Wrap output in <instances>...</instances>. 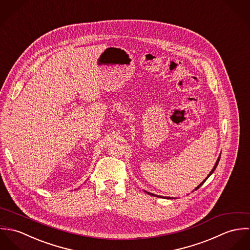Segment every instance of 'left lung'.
Segmentation results:
<instances>
[{"instance_id":"left-lung-1","label":"left lung","mask_w":250,"mask_h":250,"mask_svg":"<svg viewBox=\"0 0 250 250\" xmlns=\"http://www.w3.org/2000/svg\"><path fill=\"white\" fill-rule=\"evenodd\" d=\"M219 159H220V157H218V159H217V161H216V163H215V165H214V168H213V169H212V171H211V172H210V174H209V175H208V177H207V178L205 179V180H204V181H203V182H202V183H201V184H200V185H199V186H198V187H197V188H195V189H194V190H196V189H198V188H200V187H201V186H202V185H203V184H204V183H205V181H206V180H207V179L209 178V176H210V175H211V174H212V173H213V172H214V169H215V167H217V165H218V162H219ZM146 192H147V191H146ZM147 193H149V194H151V195H155V194H153V193H150V192H147ZM155 196H156V195H155ZM165 198H167V197H165Z\"/></svg>"}]
</instances>
